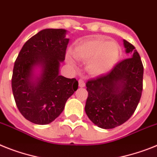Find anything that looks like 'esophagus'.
I'll return each mask as SVG.
<instances>
[{
  "mask_svg": "<svg viewBox=\"0 0 157 157\" xmlns=\"http://www.w3.org/2000/svg\"><path fill=\"white\" fill-rule=\"evenodd\" d=\"M79 82V87H81V88H83V87L85 86V81H83L82 79H80L78 81Z\"/></svg>",
  "mask_w": 157,
  "mask_h": 157,
  "instance_id": "34e87169",
  "label": "esophagus"
}]
</instances>
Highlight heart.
I'll list each match as a JSON object with an SVG mask.
<instances>
[{"label":"heart","instance_id":"b5f03b06","mask_svg":"<svg viewBox=\"0 0 157 157\" xmlns=\"http://www.w3.org/2000/svg\"><path fill=\"white\" fill-rule=\"evenodd\" d=\"M120 52L121 48L117 42L101 37L84 40L72 51L76 59L88 61L87 71L93 76H101L111 70L119 60ZM67 61L72 66L76 65L71 56H67Z\"/></svg>","mask_w":157,"mask_h":157}]
</instances>
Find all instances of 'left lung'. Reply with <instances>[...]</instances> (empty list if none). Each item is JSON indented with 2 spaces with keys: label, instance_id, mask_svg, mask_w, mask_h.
Instances as JSON below:
<instances>
[{
  "label": "left lung",
  "instance_id": "left-lung-1",
  "mask_svg": "<svg viewBox=\"0 0 157 157\" xmlns=\"http://www.w3.org/2000/svg\"><path fill=\"white\" fill-rule=\"evenodd\" d=\"M123 41L130 58L117 63L107 74L86 83L89 96L85 113L93 124L105 129L126 122L141 97L143 64L135 47L127 40Z\"/></svg>",
  "mask_w": 157,
  "mask_h": 157
}]
</instances>
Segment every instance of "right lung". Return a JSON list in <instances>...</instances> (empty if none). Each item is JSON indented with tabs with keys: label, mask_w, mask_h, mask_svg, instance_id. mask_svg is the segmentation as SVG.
<instances>
[{
	"label": "right lung",
	"mask_w": 157,
	"mask_h": 157,
	"mask_svg": "<svg viewBox=\"0 0 157 157\" xmlns=\"http://www.w3.org/2000/svg\"><path fill=\"white\" fill-rule=\"evenodd\" d=\"M62 29H46L24 44L15 61L12 89L17 107L25 119L48 124L63 112L67 100L78 89L75 78L59 74L69 39ZM40 68V74H36Z\"/></svg>",
	"instance_id": "obj_1"
}]
</instances>
